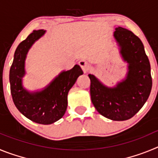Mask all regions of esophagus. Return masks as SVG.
<instances>
[{
	"label": "esophagus",
	"mask_w": 158,
	"mask_h": 158,
	"mask_svg": "<svg viewBox=\"0 0 158 158\" xmlns=\"http://www.w3.org/2000/svg\"><path fill=\"white\" fill-rule=\"evenodd\" d=\"M79 65L81 67L82 70L84 71V73H87L88 70H89V62L85 59H81V61H79Z\"/></svg>",
	"instance_id": "34e87169"
}]
</instances>
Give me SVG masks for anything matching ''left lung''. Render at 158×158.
Listing matches in <instances>:
<instances>
[{
	"instance_id": "left-lung-1",
	"label": "left lung",
	"mask_w": 158,
	"mask_h": 158,
	"mask_svg": "<svg viewBox=\"0 0 158 158\" xmlns=\"http://www.w3.org/2000/svg\"><path fill=\"white\" fill-rule=\"evenodd\" d=\"M114 38L127 73L114 87H108L93 74H89L91 100L100 115L114 121L127 120L143 107L152 89L150 61L144 46L133 32L118 27Z\"/></svg>"
}]
</instances>
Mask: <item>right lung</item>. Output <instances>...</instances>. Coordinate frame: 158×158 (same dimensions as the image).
<instances>
[{
	"label": "right lung",
	"instance_id": "add662e5",
	"mask_svg": "<svg viewBox=\"0 0 158 158\" xmlns=\"http://www.w3.org/2000/svg\"><path fill=\"white\" fill-rule=\"evenodd\" d=\"M46 31H33L19 43L14 54L9 72L11 94L16 108L25 117L36 123L48 125L59 120L67 108V96L77 79L83 74L80 65L62 71L45 88L29 91L23 85L26 74L25 61L32 45L45 35Z\"/></svg>",
	"mask_w": 158,
	"mask_h": 158
}]
</instances>
